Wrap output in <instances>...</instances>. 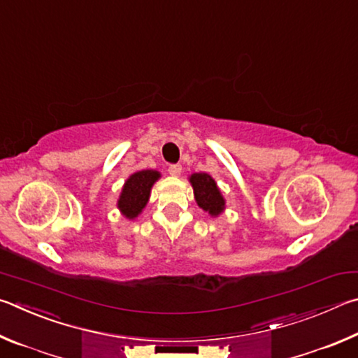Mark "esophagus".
Masks as SVG:
<instances>
[{
	"mask_svg": "<svg viewBox=\"0 0 358 358\" xmlns=\"http://www.w3.org/2000/svg\"><path fill=\"white\" fill-rule=\"evenodd\" d=\"M168 173L173 176V178H178V176H180V173H182V166L180 165H171L168 168Z\"/></svg>",
	"mask_w": 358,
	"mask_h": 358,
	"instance_id": "obj_1",
	"label": "esophagus"
}]
</instances>
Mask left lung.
Instances as JSON below:
<instances>
[{
  "label": "left lung",
  "mask_w": 358,
  "mask_h": 358,
  "mask_svg": "<svg viewBox=\"0 0 358 358\" xmlns=\"http://www.w3.org/2000/svg\"><path fill=\"white\" fill-rule=\"evenodd\" d=\"M190 184L193 187V195H195L196 204L210 217H218L227 209V201L222 195L215 179L208 173H193L190 178Z\"/></svg>",
  "instance_id": "8db88e82"
}]
</instances>
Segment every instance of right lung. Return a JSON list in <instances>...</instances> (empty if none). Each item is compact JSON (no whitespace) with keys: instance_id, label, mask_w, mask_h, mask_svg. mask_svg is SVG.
<instances>
[{"instance_id":"add662e5","label":"right lung","mask_w":358,"mask_h":358,"mask_svg":"<svg viewBox=\"0 0 358 358\" xmlns=\"http://www.w3.org/2000/svg\"><path fill=\"white\" fill-rule=\"evenodd\" d=\"M160 178L162 174L157 169H141V171L130 174L119 193L116 204L119 212L129 220H135L146 208L152 185Z\"/></svg>"}]
</instances>
